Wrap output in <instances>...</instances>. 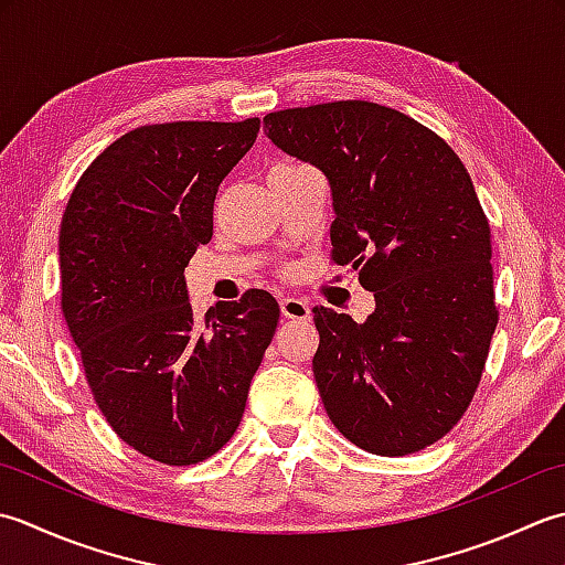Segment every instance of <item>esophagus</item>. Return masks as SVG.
Returning <instances> with one entry per match:
<instances>
[{
	"instance_id": "obj_1",
	"label": "esophagus",
	"mask_w": 565,
	"mask_h": 565,
	"mask_svg": "<svg viewBox=\"0 0 565 565\" xmlns=\"http://www.w3.org/2000/svg\"><path fill=\"white\" fill-rule=\"evenodd\" d=\"M280 312L285 319H292V321H309V315H312L309 312V305L299 297H282Z\"/></svg>"
}]
</instances>
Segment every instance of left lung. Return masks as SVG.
Masks as SVG:
<instances>
[{
  "instance_id": "1",
  "label": "left lung",
  "mask_w": 565,
  "mask_h": 565,
  "mask_svg": "<svg viewBox=\"0 0 565 565\" xmlns=\"http://www.w3.org/2000/svg\"><path fill=\"white\" fill-rule=\"evenodd\" d=\"M263 129L327 178L333 260L375 297L363 324L312 309L329 419L367 454L422 451L463 417L498 327L473 182L427 126L373 102L273 111Z\"/></svg>"
}]
</instances>
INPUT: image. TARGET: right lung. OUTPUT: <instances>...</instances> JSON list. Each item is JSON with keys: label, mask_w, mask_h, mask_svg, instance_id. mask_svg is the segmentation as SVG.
Returning <instances> with one entry per match:
<instances>
[{"label": "right lung", "mask_w": 565, "mask_h": 565, "mask_svg": "<svg viewBox=\"0 0 565 565\" xmlns=\"http://www.w3.org/2000/svg\"><path fill=\"white\" fill-rule=\"evenodd\" d=\"M258 129H134L83 172L63 214V315L92 395L121 441L168 466L200 463L232 439L280 319L266 290L194 319L185 280L212 241L218 185Z\"/></svg>", "instance_id": "1"}]
</instances>
